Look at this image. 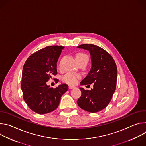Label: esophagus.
<instances>
[{"instance_id": "34e87169", "label": "esophagus", "mask_w": 146, "mask_h": 146, "mask_svg": "<svg viewBox=\"0 0 146 146\" xmlns=\"http://www.w3.org/2000/svg\"><path fill=\"white\" fill-rule=\"evenodd\" d=\"M75 88V87H74V86H69V88L70 89V90H71V89H73V88Z\"/></svg>"}]
</instances>
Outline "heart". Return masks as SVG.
<instances>
[{
	"mask_svg": "<svg viewBox=\"0 0 146 146\" xmlns=\"http://www.w3.org/2000/svg\"><path fill=\"white\" fill-rule=\"evenodd\" d=\"M76 60H85L88 61V55L83 52H78L76 55ZM58 68L59 69H60L62 68L61 60L59 62ZM81 75L79 73H76L73 72H68L65 75H64L62 78V80L64 82L66 83L69 85H74L77 82L78 80L81 78Z\"/></svg>",
	"mask_w": 146,
	"mask_h": 146,
	"instance_id": "1",
	"label": "heart"
}]
</instances>
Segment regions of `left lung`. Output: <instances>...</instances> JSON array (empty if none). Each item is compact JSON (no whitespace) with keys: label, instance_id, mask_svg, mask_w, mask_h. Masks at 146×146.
<instances>
[{"label":"left lung","instance_id":"obj_1","mask_svg":"<svg viewBox=\"0 0 146 146\" xmlns=\"http://www.w3.org/2000/svg\"><path fill=\"white\" fill-rule=\"evenodd\" d=\"M89 51L92 66L81 85L93 84L90 91L80 88L81 95L77 100L78 106L90 113H96L105 109L111 101L116 88L117 68L115 62L105 50L100 47L84 44L77 46Z\"/></svg>","mask_w":146,"mask_h":146}]
</instances>
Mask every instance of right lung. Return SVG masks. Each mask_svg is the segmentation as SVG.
<instances>
[{
  "mask_svg": "<svg viewBox=\"0 0 146 146\" xmlns=\"http://www.w3.org/2000/svg\"><path fill=\"white\" fill-rule=\"evenodd\" d=\"M64 48L48 46L32 54L25 62L21 87L25 102L36 113L44 114L55 110L61 96L68 90L65 84L55 88L46 84L52 76L57 74L56 62ZM54 80L58 82L59 80Z\"/></svg>",
  "mask_w": 146,
  "mask_h": 146,
  "instance_id": "1",
  "label": "right lung"
}]
</instances>
